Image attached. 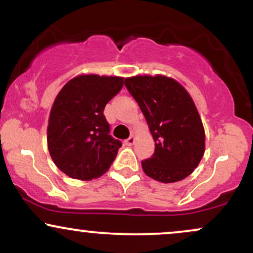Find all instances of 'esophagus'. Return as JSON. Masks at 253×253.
Listing matches in <instances>:
<instances>
[{
    "label": "esophagus",
    "instance_id": "34e87169",
    "mask_svg": "<svg viewBox=\"0 0 253 253\" xmlns=\"http://www.w3.org/2000/svg\"><path fill=\"white\" fill-rule=\"evenodd\" d=\"M134 143H135V136H134V134H132L128 139H126V140H125V144H126L127 146H132V145L134 144Z\"/></svg>",
    "mask_w": 253,
    "mask_h": 253
}]
</instances>
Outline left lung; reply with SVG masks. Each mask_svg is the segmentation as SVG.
Returning a JSON list of instances; mask_svg holds the SVG:
<instances>
[{
    "mask_svg": "<svg viewBox=\"0 0 253 253\" xmlns=\"http://www.w3.org/2000/svg\"><path fill=\"white\" fill-rule=\"evenodd\" d=\"M125 85L143 112L155 153L141 162L144 172L163 183L184 179L205 153V128L193 98L173 78L133 76Z\"/></svg>",
    "mask_w": 253,
    "mask_h": 253,
    "instance_id": "8db88e82",
    "label": "left lung"
}]
</instances>
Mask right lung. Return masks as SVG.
Listing matches in <instances>:
<instances>
[{
    "label": "right lung",
    "instance_id": "obj_1",
    "mask_svg": "<svg viewBox=\"0 0 253 253\" xmlns=\"http://www.w3.org/2000/svg\"><path fill=\"white\" fill-rule=\"evenodd\" d=\"M123 85L124 77L81 75L58 92L48 118L47 146L65 175L90 181L114 162L121 141L109 134L103 110Z\"/></svg>",
    "mask_w": 253,
    "mask_h": 253
}]
</instances>
